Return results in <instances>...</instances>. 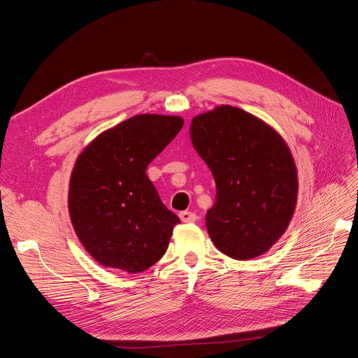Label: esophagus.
I'll return each instance as SVG.
<instances>
[{
	"mask_svg": "<svg viewBox=\"0 0 358 358\" xmlns=\"http://www.w3.org/2000/svg\"><path fill=\"white\" fill-rule=\"evenodd\" d=\"M179 218L182 222H196L197 221V215L188 212V210H183L179 213Z\"/></svg>",
	"mask_w": 358,
	"mask_h": 358,
	"instance_id": "1",
	"label": "esophagus"
}]
</instances>
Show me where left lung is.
Masks as SVG:
<instances>
[{
    "instance_id": "left-lung-1",
    "label": "left lung",
    "mask_w": 358,
    "mask_h": 358,
    "mask_svg": "<svg viewBox=\"0 0 358 358\" xmlns=\"http://www.w3.org/2000/svg\"><path fill=\"white\" fill-rule=\"evenodd\" d=\"M189 133L216 183V201L206 213L212 242L236 259L267 252L297 201L296 164L284 138L233 106L197 115Z\"/></svg>"
}]
</instances>
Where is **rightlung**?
<instances>
[{
    "instance_id": "1",
    "label": "right lung",
    "mask_w": 358,
    "mask_h": 358,
    "mask_svg": "<svg viewBox=\"0 0 358 358\" xmlns=\"http://www.w3.org/2000/svg\"><path fill=\"white\" fill-rule=\"evenodd\" d=\"M182 127L179 116L137 115L101 133L76 161L70 218L100 264L138 273L167 251L180 221L161 201L146 169Z\"/></svg>"
}]
</instances>
